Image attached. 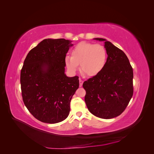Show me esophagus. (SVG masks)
I'll return each mask as SVG.
<instances>
[{
  "label": "esophagus",
  "mask_w": 154,
  "mask_h": 154,
  "mask_svg": "<svg viewBox=\"0 0 154 154\" xmlns=\"http://www.w3.org/2000/svg\"><path fill=\"white\" fill-rule=\"evenodd\" d=\"M79 82H80V87H82V85H83V81L82 80L81 78H79Z\"/></svg>",
  "instance_id": "1"
}]
</instances>
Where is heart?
Returning a JSON list of instances; mask_svg holds the SVG:
<instances>
[{
	"instance_id": "obj_1",
	"label": "heart",
	"mask_w": 154,
	"mask_h": 154,
	"mask_svg": "<svg viewBox=\"0 0 154 154\" xmlns=\"http://www.w3.org/2000/svg\"><path fill=\"white\" fill-rule=\"evenodd\" d=\"M106 60L107 53L103 45L82 42L72 49L71 57L65 58V63L72 72L77 71L80 64L83 74L94 76L103 71Z\"/></svg>"
}]
</instances>
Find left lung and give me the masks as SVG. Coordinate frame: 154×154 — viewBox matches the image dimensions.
<instances>
[{"label": "left lung", "instance_id": "left-lung-1", "mask_svg": "<svg viewBox=\"0 0 154 154\" xmlns=\"http://www.w3.org/2000/svg\"><path fill=\"white\" fill-rule=\"evenodd\" d=\"M94 39L105 42L108 57L103 71L83 83L85 101L96 117L114 118L125 110L133 96V69L122 50L104 38Z\"/></svg>", "mask_w": 154, "mask_h": 154}]
</instances>
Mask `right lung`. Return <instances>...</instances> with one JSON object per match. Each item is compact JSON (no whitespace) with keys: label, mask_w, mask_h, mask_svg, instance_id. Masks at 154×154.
Wrapping results in <instances>:
<instances>
[{"label":"right lung","mask_w":154,"mask_h":154,"mask_svg":"<svg viewBox=\"0 0 154 154\" xmlns=\"http://www.w3.org/2000/svg\"><path fill=\"white\" fill-rule=\"evenodd\" d=\"M72 41L44 39L27 54L20 72L23 101L42 122L57 123L69 114L70 103L79 87L78 76L65 74V58Z\"/></svg>","instance_id":"1"}]
</instances>
